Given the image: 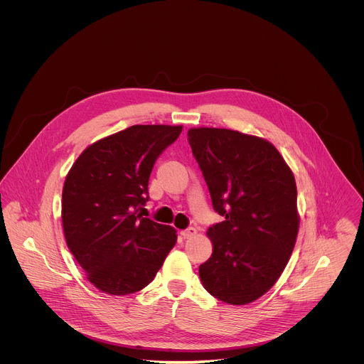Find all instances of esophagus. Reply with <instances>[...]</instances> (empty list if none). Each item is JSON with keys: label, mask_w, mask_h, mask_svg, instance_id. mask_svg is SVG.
<instances>
[{"label": "esophagus", "mask_w": 364, "mask_h": 364, "mask_svg": "<svg viewBox=\"0 0 364 364\" xmlns=\"http://www.w3.org/2000/svg\"><path fill=\"white\" fill-rule=\"evenodd\" d=\"M181 234H182V237H183V238L189 240V238H193V237L198 234V230H196L195 227H189V228L183 230Z\"/></svg>", "instance_id": "esophagus-1"}]
</instances>
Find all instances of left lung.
Masks as SVG:
<instances>
[{
    "mask_svg": "<svg viewBox=\"0 0 364 364\" xmlns=\"http://www.w3.org/2000/svg\"><path fill=\"white\" fill-rule=\"evenodd\" d=\"M188 140L213 208L225 217L208 230L213 254L199 267L202 284L224 303L250 304L273 287L296 245L294 175L276 147L257 136L195 127Z\"/></svg>",
    "mask_w": 364,
    "mask_h": 364,
    "instance_id": "1",
    "label": "left lung"
}]
</instances>
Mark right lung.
I'll list each match as a JSON object with an SVG mask.
<instances>
[{"label":"right lung","mask_w":364,"mask_h":364,"mask_svg":"<svg viewBox=\"0 0 364 364\" xmlns=\"http://www.w3.org/2000/svg\"><path fill=\"white\" fill-rule=\"evenodd\" d=\"M182 126L136 124L88 146L68 171L61 200L67 247L101 291L127 296L150 284L176 230L144 218L149 179Z\"/></svg>","instance_id":"obj_1"}]
</instances>
